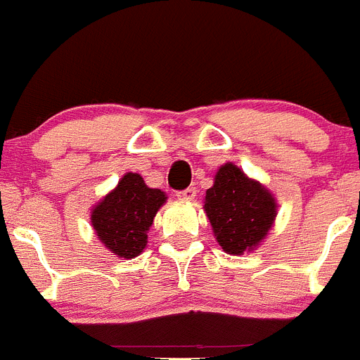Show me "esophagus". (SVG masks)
<instances>
[{"instance_id":"esophagus-1","label":"esophagus","mask_w":360,"mask_h":360,"mask_svg":"<svg viewBox=\"0 0 360 360\" xmlns=\"http://www.w3.org/2000/svg\"><path fill=\"white\" fill-rule=\"evenodd\" d=\"M176 196L180 200H184V202H191V200L196 198V189L195 187H187V189L184 191H178Z\"/></svg>"}]
</instances>
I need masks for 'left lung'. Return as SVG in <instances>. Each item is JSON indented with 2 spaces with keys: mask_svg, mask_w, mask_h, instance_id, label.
Masks as SVG:
<instances>
[{
  "mask_svg": "<svg viewBox=\"0 0 360 360\" xmlns=\"http://www.w3.org/2000/svg\"><path fill=\"white\" fill-rule=\"evenodd\" d=\"M203 211L219 247L232 256H241L256 250L269 236L278 216V202L263 184L227 162L205 191Z\"/></svg>",
  "mask_w": 360,
  "mask_h": 360,
  "instance_id": "8db88e82",
  "label": "left lung"
}]
</instances>
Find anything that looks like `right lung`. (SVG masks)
Here are the masks:
<instances>
[{
  "mask_svg": "<svg viewBox=\"0 0 360 360\" xmlns=\"http://www.w3.org/2000/svg\"><path fill=\"white\" fill-rule=\"evenodd\" d=\"M165 200L164 191L146 186L141 174L126 173L115 189L91 209L95 236L117 257H136L146 249L153 218Z\"/></svg>",
  "mask_w": 360,
  "mask_h": 360,
  "instance_id": "right-lung-1",
  "label": "right lung"
}]
</instances>
